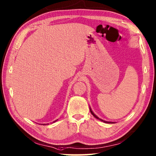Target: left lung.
Instances as JSON below:
<instances>
[{
    "mask_svg": "<svg viewBox=\"0 0 156 156\" xmlns=\"http://www.w3.org/2000/svg\"><path fill=\"white\" fill-rule=\"evenodd\" d=\"M90 108V113H91V114L93 115V117H95L96 119H99V120H100V121H103V122H104V123H114L115 122H110V121H104V120H103V119H100L99 118L97 115H95V114H94V112H93V111H92V110H91V108Z\"/></svg>",
    "mask_w": 156,
    "mask_h": 156,
    "instance_id": "obj_1",
    "label": "left lung"
}]
</instances>
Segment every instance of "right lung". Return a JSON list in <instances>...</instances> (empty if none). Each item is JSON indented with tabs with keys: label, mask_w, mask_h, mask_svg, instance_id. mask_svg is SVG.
Segmentation results:
<instances>
[{
	"label": "right lung",
	"mask_w": 156,
	"mask_h": 156,
	"mask_svg": "<svg viewBox=\"0 0 156 156\" xmlns=\"http://www.w3.org/2000/svg\"><path fill=\"white\" fill-rule=\"evenodd\" d=\"M58 120V119H57ZM57 120H56V121H54V122H55V121H57ZM43 125H46V124H43ZM46 125H47V124H46Z\"/></svg>",
	"instance_id": "1"
}]
</instances>
